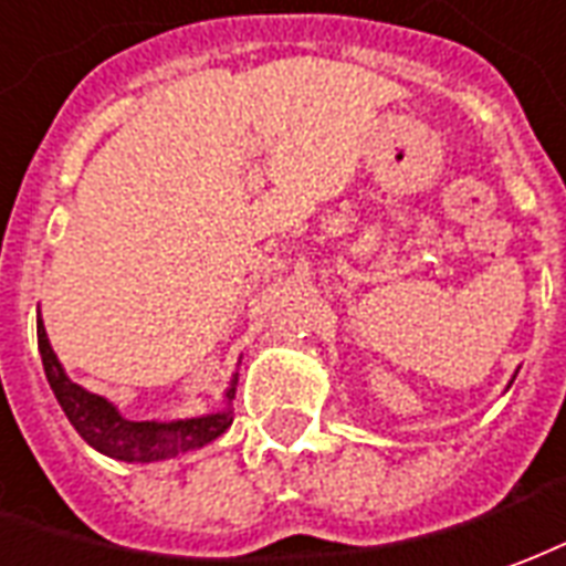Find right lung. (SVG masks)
I'll return each mask as SVG.
<instances>
[{"mask_svg": "<svg viewBox=\"0 0 566 566\" xmlns=\"http://www.w3.org/2000/svg\"><path fill=\"white\" fill-rule=\"evenodd\" d=\"M39 353L41 365H44V377L51 382L56 401L74 424V431L84 437L86 443L98 449L102 455L117 458V461H129V464H147V461H165V458H177L192 449H201L232 424V410L229 403L234 398V382L238 374L226 389V410L220 413L196 416V419H177V422H132L108 398L86 391L65 377L60 358L53 353L44 323L39 313Z\"/></svg>", "mask_w": 566, "mask_h": 566, "instance_id": "right-lung-1", "label": "right lung"}]
</instances>
